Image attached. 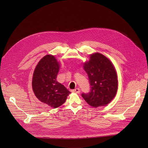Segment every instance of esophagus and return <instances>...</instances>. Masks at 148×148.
<instances>
[{
    "mask_svg": "<svg viewBox=\"0 0 148 148\" xmlns=\"http://www.w3.org/2000/svg\"><path fill=\"white\" fill-rule=\"evenodd\" d=\"M73 91L74 92H75V93L79 94V93L80 92V89H79V88H75V89L73 90Z\"/></svg>",
    "mask_w": 148,
    "mask_h": 148,
    "instance_id": "obj_1",
    "label": "esophagus"
}]
</instances>
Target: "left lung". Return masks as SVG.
<instances>
[{
	"instance_id": "left-lung-1",
	"label": "left lung",
	"mask_w": 148,
	"mask_h": 148,
	"mask_svg": "<svg viewBox=\"0 0 148 148\" xmlns=\"http://www.w3.org/2000/svg\"><path fill=\"white\" fill-rule=\"evenodd\" d=\"M88 74L90 91L81 96L94 108L104 106L114 98L118 89L116 71L112 62L100 53L91 55L88 62L84 64Z\"/></svg>"
}]
</instances>
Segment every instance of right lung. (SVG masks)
Segmentation results:
<instances>
[{
	"mask_svg": "<svg viewBox=\"0 0 148 148\" xmlns=\"http://www.w3.org/2000/svg\"><path fill=\"white\" fill-rule=\"evenodd\" d=\"M59 63L51 55L42 58L33 73L32 87L36 97L49 107L56 108L64 103L70 92L57 81Z\"/></svg>",
	"mask_w": 148,
	"mask_h": 148,
	"instance_id": "right-lung-1",
	"label": "right lung"
}]
</instances>
